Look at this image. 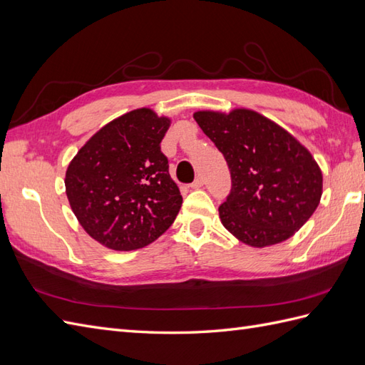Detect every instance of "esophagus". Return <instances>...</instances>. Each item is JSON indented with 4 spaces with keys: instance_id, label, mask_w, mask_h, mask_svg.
<instances>
[{
    "instance_id": "34e87169",
    "label": "esophagus",
    "mask_w": 365,
    "mask_h": 365,
    "mask_svg": "<svg viewBox=\"0 0 365 365\" xmlns=\"http://www.w3.org/2000/svg\"><path fill=\"white\" fill-rule=\"evenodd\" d=\"M203 179H202V177H197V179H195L192 183H191V188L192 190H199V188H202V186H203Z\"/></svg>"
}]
</instances>
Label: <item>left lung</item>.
<instances>
[{"instance_id": "obj_1", "label": "left lung", "mask_w": 365, "mask_h": 365, "mask_svg": "<svg viewBox=\"0 0 365 365\" xmlns=\"http://www.w3.org/2000/svg\"><path fill=\"white\" fill-rule=\"evenodd\" d=\"M194 120L225 157L231 192L222 225L244 244L264 248L292 237L313 216L322 171L310 151L256 110H197Z\"/></svg>"}]
</instances>
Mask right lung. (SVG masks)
Masks as SVG:
<instances>
[{
    "mask_svg": "<svg viewBox=\"0 0 365 365\" xmlns=\"http://www.w3.org/2000/svg\"><path fill=\"white\" fill-rule=\"evenodd\" d=\"M170 117L138 108L109 121L80 148L66 170L77 220L98 244L138 250L160 237L182 207L160 142Z\"/></svg>",
    "mask_w": 365,
    "mask_h": 365,
    "instance_id": "1",
    "label": "right lung"
}]
</instances>
